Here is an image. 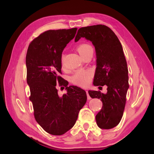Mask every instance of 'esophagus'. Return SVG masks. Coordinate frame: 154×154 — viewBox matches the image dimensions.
Masks as SVG:
<instances>
[{"instance_id":"1","label":"esophagus","mask_w":154,"mask_h":154,"mask_svg":"<svg viewBox=\"0 0 154 154\" xmlns=\"http://www.w3.org/2000/svg\"><path fill=\"white\" fill-rule=\"evenodd\" d=\"M86 93H87V99H88V100H90V99H91V97H90V95H89V92H88V91H86Z\"/></svg>"}]
</instances>
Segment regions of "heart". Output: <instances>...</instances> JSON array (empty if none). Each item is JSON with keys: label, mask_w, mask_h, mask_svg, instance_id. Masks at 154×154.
I'll return each instance as SVG.
<instances>
[{"label": "heart", "mask_w": 154, "mask_h": 154, "mask_svg": "<svg viewBox=\"0 0 154 154\" xmlns=\"http://www.w3.org/2000/svg\"><path fill=\"white\" fill-rule=\"evenodd\" d=\"M77 50L79 52L81 57H84L91 50H93V48L91 45L88 44H81L78 45ZM63 55H62L61 62L63 63ZM93 74L92 72L86 70H79L76 71L75 74L71 77V81L73 84L77 86L85 87L89 85L91 81Z\"/></svg>", "instance_id": "obj_1"}]
</instances>
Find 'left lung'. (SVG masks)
I'll return each mask as SVG.
<instances>
[{
    "mask_svg": "<svg viewBox=\"0 0 154 154\" xmlns=\"http://www.w3.org/2000/svg\"><path fill=\"white\" fill-rule=\"evenodd\" d=\"M81 38L92 42L95 48L97 68L93 85L107 86L106 94L89 91L91 98L103 102L102 109L96 115L97 124L100 128H112L122 119L129 88L128 71L122 44L110 28L101 24L79 28L75 42Z\"/></svg>",
    "mask_w": 154,
    "mask_h": 154,
    "instance_id": "left-lung-1",
    "label": "left lung"
}]
</instances>
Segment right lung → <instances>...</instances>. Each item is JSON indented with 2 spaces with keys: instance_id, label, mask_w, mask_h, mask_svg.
<instances>
[{
  "instance_id": "add662e5",
  "label": "right lung",
  "mask_w": 154,
  "mask_h": 154,
  "mask_svg": "<svg viewBox=\"0 0 154 154\" xmlns=\"http://www.w3.org/2000/svg\"><path fill=\"white\" fill-rule=\"evenodd\" d=\"M77 30L74 28L43 32L31 42L26 57L34 118L45 132L55 136L63 134L74 126L87 102L85 91L68 87L67 81L59 76L62 74V51ZM57 83L67 90L62 97L58 94Z\"/></svg>"
}]
</instances>
